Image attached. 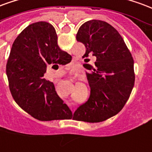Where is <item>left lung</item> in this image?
Masks as SVG:
<instances>
[{
  "mask_svg": "<svg viewBox=\"0 0 152 152\" xmlns=\"http://www.w3.org/2000/svg\"><path fill=\"white\" fill-rule=\"evenodd\" d=\"M76 40L86 48L83 58L93 55L96 60L94 66L84 65L89 71L86 75L91 93L75 112V119L102 122L119 113L130 97L135 80L134 59L118 30L104 21L84 23Z\"/></svg>",
  "mask_w": 152,
  "mask_h": 152,
  "instance_id": "8db88e82",
  "label": "left lung"
}]
</instances>
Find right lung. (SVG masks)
I'll use <instances>...</instances> for the list:
<instances>
[{"mask_svg": "<svg viewBox=\"0 0 152 152\" xmlns=\"http://www.w3.org/2000/svg\"><path fill=\"white\" fill-rule=\"evenodd\" d=\"M57 42L52 25L47 22L29 25L13 42L6 64L14 101L39 121L70 119L72 116L53 83L43 78L48 64L65 65L72 60V56L62 50Z\"/></svg>", "mask_w": 152, "mask_h": 152, "instance_id": "add662e5", "label": "right lung"}]
</instances>
